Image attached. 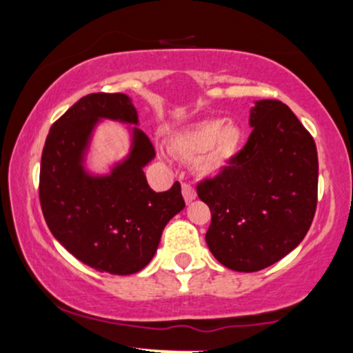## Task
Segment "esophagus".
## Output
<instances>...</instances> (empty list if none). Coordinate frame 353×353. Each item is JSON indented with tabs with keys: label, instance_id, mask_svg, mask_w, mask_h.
Wrapping results in <instances>:
<instances>
[{
	"label": "esophagus",
	"instance_id": "esophagus-1",
	"mask_svg": "<svg viewBox=\"0 0 353 353\" xmlns=\"http://www.w3.org/2000/svg\"><path fill=\"white\" fill-rule=\"evenodd\" d=\"M182 196H184V201L188 202V204H190V202H192L197 197L196 189H194L192 185H189V184H182Z\"/></svg>",
	"mask_w": 353,
	"mask_h": 353
}]
</instances>
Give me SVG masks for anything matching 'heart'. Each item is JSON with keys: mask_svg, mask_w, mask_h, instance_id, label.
<instances>
[{"mask_svg": "<svg viewBox=\"0 0 353 353\" xmlns=\"http://www.w3.org/2000/svg\"><path fill=\"white\" fill-rule=\"evenodd\" d=\"M244 132L236 121L219 117L188 124L171 137V149L185 163H192L201 177H212L228 169L241 149Z\"/></svg>", "mask_w": 353, "mask_h": 353, "instance_id": "b5f03b06", "label": "heart"}]
</instances>
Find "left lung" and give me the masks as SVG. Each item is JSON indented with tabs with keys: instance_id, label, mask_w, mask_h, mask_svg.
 Wrapping results in <instances>:
<instances>
[{
	"instance_id": "1",
	"label": "left lung",
	"mask_w": 353,
	"mask_h": 353,
	"mask_svg": "<svg viewBox=\"0 0 353 353\" xmlns=\"http://www.w3.org/2000/svg\"><path fill=\"white\" fill-rule=\"evenodd\" d=\"M249 124V141L229 168L197 185L212 214L209 250L237 272H257L292 252L317 205V148L297 116L262 99Z\"/></svg>"
}]
</instances>
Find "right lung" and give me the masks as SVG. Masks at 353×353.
Instances as JSON below:
<instances>
[{
  "mask_svg": "<svg viewBox=\"0 0 353 353\" xmlns=\"http://www.w3.org/2000/svg\"><path fill=\"white\" fill-rule=\"evenodd\" d=\"M103 120L128 124L130 152L104 174L87 169L95 128ZM137 111L123 92L81 98L51 125L39 172L44 221L56 241L98 272L129 275L151 262L163 230L185 208L181 184L154 192L144 168L156 157Z\"/></svg>",
  "mask_w": 353,
  "mask_h": 353,
  "instance_id": "right-lung-1",
  "label": "right lung"
}]
</instances>
